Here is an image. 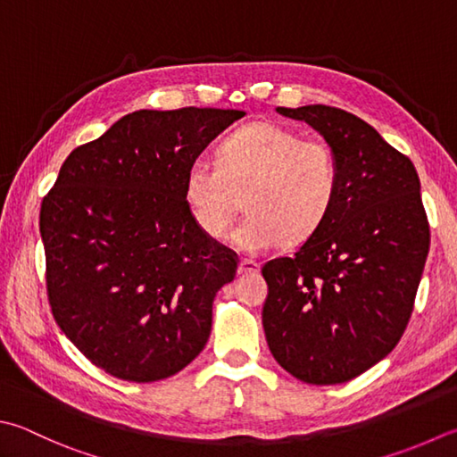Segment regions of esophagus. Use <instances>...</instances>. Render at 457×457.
<instances>
[{
	"mask_svg": "<svg viewBox=\"0 0 457 457\" xmlns=\"http://www.w3.org/2000/svg\"><path fill=\"white\" fill-rule=\"evenodd\" d=\"M238 272H243V274H254V272H258V262L253 261V258H240Z\"/></svg>",
	"mask_w": 457,
	"mask_h": 457,
	"instance_id": "34e87169",
	"label": "esophagus"
}]
</instances>
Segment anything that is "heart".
I'll use <instances>...</instances> for the list:
<instances>
[{"label": "heart", "mask_w": 457, "mask_h": 457, "mask_svg": "<svg viewBox=\"0 0 457 457\" xmlns=\"http://www.w3.org/2000/svg\"><path fill=\"white\" fill-rule=\"evenodd\" d=\"M338 191L340 165L332 145L272 121L232 131L219 145L217 165L195 161L185 177L188 212L212 240L228 235L243 199L248 214L235 238L248 253L282 240L306 243L328 220Z\"/></svg>", "instance_id": "heart-1"}]
</instances>
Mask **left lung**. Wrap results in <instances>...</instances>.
<instances>
[{
  "label": "left lung",
  "instance_id": "obj_1",
  "mask_svg": "<svg viewBox=\"0 0 457 457\" xmlns=\"http://www.w3.org/2000/svg\"><path fill=\"white\" fill-rule=\"evenodd\" d=\"M277 111L332 145L340 191L312 238L262 264L266 342L298 380L342 384L388 356L410 322L429 251L420 179L406 154L348 111Z\"/></svg>",
  "mask_w": 457,
  "mask_h": 457
}]
</instances>
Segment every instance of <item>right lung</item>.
I'll return each mask as SVG.
<instances>
[{
	"label": "right lung",
	"mask_w": 457,
	"mask_h": 457,
	"mask_svg": "<svg viewBox=\"0 0 457 457\" xmlns=\"http://www.w3.org/2000/svg\"><path fill=\"white\" fill-rule=\"evenodd\" d=\"M245 117L235 109H141L69 153L43 196L47 300L85 358L157 382L201 354L212 300L238 256L195 225L188 167Z\"/></svg>",
	"instance_id": "add662e5"
}]
</instances>
